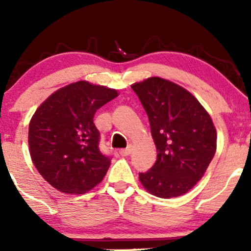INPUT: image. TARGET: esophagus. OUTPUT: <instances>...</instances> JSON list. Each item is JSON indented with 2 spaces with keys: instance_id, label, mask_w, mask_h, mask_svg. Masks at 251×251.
<instances>
[{
  "instance_id": "esophagus-1",
  "label": "esophagus",
  "mask_w": 251,
  "mask_h": 251,
  "mask_svg": "<svg viewBox=\"0 0 251 251\" xmlns=\"http://www.w3.org/2000/svg\"><path fill=\"white\" fill-rule=\"evenodd\" d=\"M119 153H120V155H123V157H126V155H129V153H131V149L128 148V149L120 150Z\"/></svg>"
}]
</instances>
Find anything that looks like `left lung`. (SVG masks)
Wrapping results in <instances>:
<instances>
[{
    "instance_id": "obj_1",
    "label": "left lung",
    "mask_w": 251,
    "mask_h": 251,
    "mask_svg": "<svg viewBox=\"0 0 251 251\" xmlns=\"http://www.w3.org/2000/svg\"><path fill=\"white\" fill-rule=\"evenodd\" d=\"M149 117L157 160L139 179L150 194L178 197L203 177L216 152L217 134L208 112L190 92L150 77L131 86Z\"/></svg>"
}]
</instances>
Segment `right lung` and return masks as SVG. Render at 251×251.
<instances>
[{"instance_id": "right-lung-1", "label": "right lung", "mask_w": 251, "mask_h": 251, "mask_svg": "<svg viewBox=\"0 0 251 251\" xmlns=\"http://www.w3.org/2000/svg\"><path fill=\"white\" fill-rule=\"evenodd\" d=\"M116 97V89L77 81L60 88L36 109L28 132L30 157L56 190L81 195L105 177L111 157L100 151L93 117Z\"/></svg>"}]
</instances>
